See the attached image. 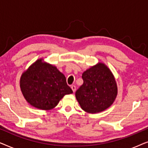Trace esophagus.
<instances>
[{
    "label": "esophagus",
    "mask_w": 148,
    "mask_h": 148,
    "mask_svg": "<svg viewBox=\"0 0 148 148\" xmlns=\"http://www.w3.org/2000/svg\"><path fill=\"white\" fill-rule=\"evenodd\" d=\"M71 88L73 92H75V90H76V87H75V86H74V85H73V86H71Z\"/></svg>",
    "instance_id": "34e87169"
}]
</instances>
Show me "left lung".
Instances as JSON below:
<instances>
[{
  "label": "left lung",
  "instance_id": "8db88e82",
  "mask_svg": "<svg viewBox=\"0 0 148 148\" xmlns=\"http://www.w3.org/2000/svg\"><path fill=\"white\" fill-rule=\"evenodd\" d=\"M82 79L84 84L76 91L75 96L83 110L94 114L112 104L117 96V86L108 66L99 62L84 71Z\"/></svg>",
  "mask_w": 148,
  "mask_h": 148
}]
</instances>
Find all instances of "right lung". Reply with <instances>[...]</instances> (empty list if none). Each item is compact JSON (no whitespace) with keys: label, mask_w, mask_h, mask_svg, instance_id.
<instances>
[{"label":"right lung","mask_w":148,"mask_h":148,"mask_svg":"<svg viewBox=\"0 0 148 148\" xmlns=\"http://www.w3.org/2000/svg\"><path fill=\"white\" fill-rule=\"evenodd\" d=\"M20 88L27 102L41 110L52 109L64 95L73 93L64 75L55 66L43 62L42 58L22 74Z\"/></svg>","instance_id":"right-lung-1"}]
</instances>
